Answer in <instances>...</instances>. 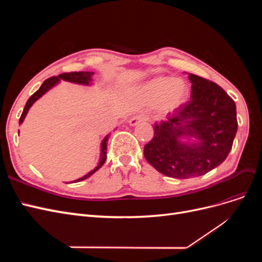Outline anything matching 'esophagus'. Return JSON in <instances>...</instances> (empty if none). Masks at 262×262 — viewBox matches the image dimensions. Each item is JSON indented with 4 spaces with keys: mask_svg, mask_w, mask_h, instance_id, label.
Masks as SVG:
<instances>
[{
    "mask_svg": "<svg viewBox=\"0 0 262 262\" xmlns=\"http://www.w3.org/2000/svg\"><path fill=\"white\" fill-rule=\"evenodd\" d=\"M146 120H147V118H146L145 116H143V115H138V116L132 117V118L130 119L129 123H130V125H136V124H138L139 122L146 121Z\"/></svg>",
    "mask_w": 262,
    "mask_h": 262,
    "instance_id": "obj_1",
    "label": "esophagus"
}]
</instances>
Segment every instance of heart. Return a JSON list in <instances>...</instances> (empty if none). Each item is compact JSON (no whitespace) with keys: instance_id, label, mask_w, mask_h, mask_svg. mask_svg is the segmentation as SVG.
Here are the masks:
<instances>
[{"instance_id":"heart-1","label":"heart","mask_w":262,"mask_h":262,"mask_svg":"<svg viewBox=\"0 0 262 262\" xmlns=\"http://www.w3.org/2000/svg\"><path fill=\"white\" fill-rule=\"evenodd\" d=\"M188 84L181 78L157 77L150 81L144 89V95L150 102L161 100L163 110H172L187 99Z\"/></svg>"}]
</instances>
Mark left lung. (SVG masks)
I'll use <instances>...</instances> for the list:
<instances>
[{
  "instance_id": "obj_1",
  "label": "left lung",
  "mask_w": 262,
  "mask_h": 262,
  "mask_svg": "<svg viewBox=\"0 0 262 262\" xmlns=\"http://www.w3.org/2000/svg\"><path fill=\"white\" fill-rule=\"evenodd\" d=\"M191 100L167 120L154 124V137L144 145V156L163 175L178 179L202 176L223 163L237 132L236 105L221 86L189 74ZM182 135L194 136L198 144H180Z\"/></svg>"
}]
</instances>
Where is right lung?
Returning <instances> with one entry per match:
<instances>
[{
    "mask_svg": "<svg viewBox=\"0 0 262 262\" xmlns=\"http://www.w3.org/2000/svg\"><path fill=\"white\" fill-rule=\"evenodd\" d=\"M93 74H94V73H92V72H66V73L59 74L58 76H51V77H49V78H47V80L42 83V85L40 86V89H39L36 93H34L33 95H31V96L29 97V99L27 100L26 105H25V108H24L23 114H21V116H20V118H19V124H21V122L24 121V119H25V117H26V115H27V113H28L29 108L31 107V105H33L34 102H35L38 98H40L47 91L50 90L51 87L54 86L55 84H57L60 80L68 81V82H72V83H77V84H85V85H87V84H89V83L92 81V75H93ZM108 138H109V134H108V136H107L104 140H102V142H101L100 161H99V164H98L97 167L95 168L94 170L90 171V172L87 173V175H85L84 177L75 180V182L82 181V180H84V179H86V178H89L91 175H93V173H94L95 171L98 170V169L101 167V166L104 165V163L106 162V158H107V153H106V152H107V142H108Z\"/></svg>",
    "mask_w": 262,
    "mask_h": 262,
    "instance_id": "obj_1",
    "label": "right lung"
}]
</instances>
